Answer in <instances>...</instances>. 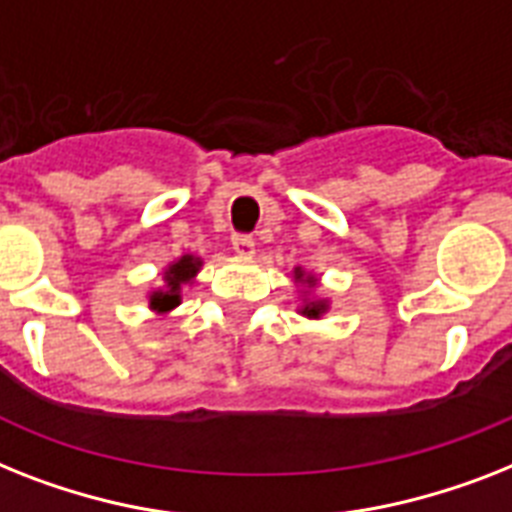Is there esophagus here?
Masks as SVG:
<instances>
[{
  "label": "esophagus",
  "instance_id": "obj_1",
  "mask_svg": "<svg viewBox=\"0 0 512 512\" xmlns=\"http://www.w3.org/2000/svg\"><path fill=\"white\" fill-rule=\"evenodd\" d=\"M234 249H236V255H242V257H255V239L249 234H234Z\"/></svg>",
  "mask_w": 512,
  "mask_h": 512
}]
</instances>
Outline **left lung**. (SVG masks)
Instances as JSON below:
<instances>
[{
	"mask_svg": "<svg viewBox=\"0 0 512 512\" xmlns=\"http://www.w3.org/2000/svg\"><path fill=\"white\" fill-rule=\"evenodd\" d=\"M292 281L299 292L297 313L302 315V318H307V321H321L323 315L331 310V299L318 294V281H321V278L302 268V265H294Z\"/></svg>",
	"mask_w": 512,
	"mask_h": 512,
	"instance_id": "left-lung-1",
	"label": "left lung"
}]
</instances>
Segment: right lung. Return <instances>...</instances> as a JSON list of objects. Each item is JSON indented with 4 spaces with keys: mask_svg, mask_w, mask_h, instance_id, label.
<instances>
[{
    "mask_svg": "<svg viewBox=\"0 0 512 512\" xmlns=\"http://www.w3.org/2000/svg\"><path fill=\"white\" fill-rule=\"evenodd\" d=\"M199 270H202V257L191 255V252H184V255H178L176 260H170V263L162 268V284L157 286V289H149L147 292L149 310H152L157 318H168V315L184 302L186 289L194 286Z\"/></svg>",
    "mask_w": 512,
    "mask_h": 512,
    "instance_id": "obj_1",
    "label": "right lung"
}]
</instances>
